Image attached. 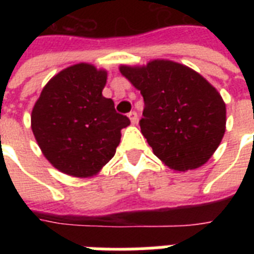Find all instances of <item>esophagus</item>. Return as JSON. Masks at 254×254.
Listing matches in <instances>:
<instances>
[{"label":"esophagus","instance_id":"esophagus-1","mask_svg":"<svg viewBox=\"0 0 254 254\" xmlns=\"http://www.w3.org/2000/svg\"><path fill=\"white\" fill-rule=\"evenodd\" d=\"M129 119H130V121H131V124H137V121H138V115H137V112H130V113H129Z\"/></svg>","mask_w":254,"mask_h":254}]
</instances>
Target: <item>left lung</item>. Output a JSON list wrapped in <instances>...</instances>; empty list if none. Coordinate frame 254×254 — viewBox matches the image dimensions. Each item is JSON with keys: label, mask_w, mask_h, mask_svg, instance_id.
I'll return each mask as SVG.
<instances>
[{"label": "left lung", "mask_w": 254, "mask_h": 254, "mask_svg": "<svg viewBox=\"0 0 254 254\" xmlns=\"http://www.w3.org/2000/svg\"><path fill=\"white\" fill-rule=\"evenodd\" d=\"M143 97L139 127L154 154L177 171L204 165L225 131V104L204 77L183 64L153 61L120 67Z\"/></svg>", "instance_id": "8db88e82"}]
</instances>
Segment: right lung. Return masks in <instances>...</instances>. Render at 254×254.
Instances as JSON below:
<instances>
[{"mask_svg":"<svg viewBox=\"0 0 254 254\" xmlns=\"http://www.w3.org/2000/svg\"><path fill=\"white\" fill-rule=\"evenodd\" d=\"M107 71L80 63L63 69L43 88L31 129L54 167L72 177L95 175L115 155L121 129L130 124L103 96Z\"/></svg>","mask_w":254,"mask_h":254,"instance_id":"obj_1","label":"right lung"}]
</instances>
